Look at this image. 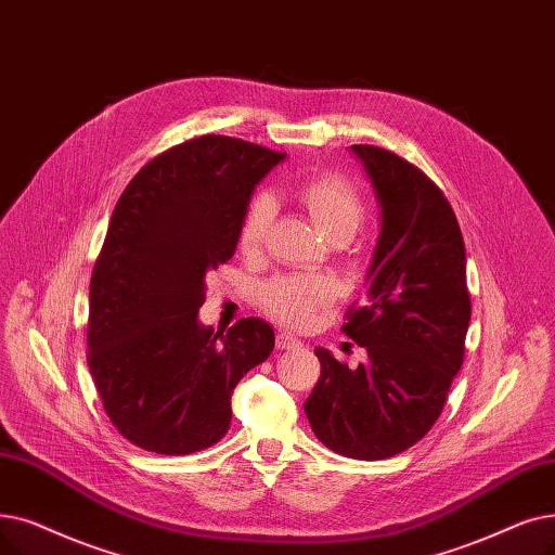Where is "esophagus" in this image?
<instances>
[{
  "mask_svg": "<svg viewBox=\"0 0 555 555\" xmlns=\"http://www.w3.org/2000/svg\"><path fill=\"white\" fill-rule=\"evenodd\" d=\"M297 347H301V343L297 340V337L287 335V333H279L276 335V349L279 351H291V349H297Z\"/></svg>",
  "mask_w": 555,
  "mask_h": 555,
  "instance_id": "esophagus-1",
  "label": "esophagus"
}]
</instances>
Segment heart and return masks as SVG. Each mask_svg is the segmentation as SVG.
I'll use <instances>...</instances> for the list:
<instances>
[{"mask_svg":"<svg viewBox=\"0 0 555 555\" xmlns=\"http://www.w3.org/2000/svg\"><path fill=\"white\" fill-rule=\"evenodd\" d=\"M297 199L312 222L331 240H349L365 220V197L347 177L326 172L304 181ZM274 218V202L256 195L245 208L237 229V247L247 256L262 249L264 235ZM335 297V283L326 276H276L262 287L260 306L287 326L301 328L312 322L318 308Z\"/></svg>","mask_w":555,"mask_h":555,"instance_id":"1","label":"heart"}]
</instances>
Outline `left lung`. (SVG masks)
<instances>
[{"instance_id":"left-lung-1","label":"left lung","mask_w":555,"mask_h":555,"mask_svg":"<svg viewBox=\"0 0 555 555\" xmlns=\"http://www.w3.org/2000/svg\"><path fill=\"white\" fill-rule=\"evenodd\" d=\"M380 204V235L365 301L343 333L367 349L349 370L315 349L322 374L304 403L318 440L356 461L417 444L438 422L463 365L472 301L465 243L444 192L417 165L374 144H351Z\"/></svg>"}]
</instances>
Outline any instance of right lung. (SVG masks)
Returning a JSON list of instances; mask_svg holds the SVG:
<instances>
[{"label":"right lung","mask_w":555,"mask_h":555,"mask_svg":"<svg viewBox=\"0 0 555 555\" xmlns=\"http://www.w3.org/2000/svg\"><path fill=\"white\" fill-rule=\"evenodd\" d=\"M285 158L199 135L152 158L117 199L90 279L88 370L131 444L188 455L220 442L237 380L274 349L268 322L227 335L197 322L208 270L227 262L256 183Z\"/></svg>","instance_id":"right-lung-1"}]
</instances>
